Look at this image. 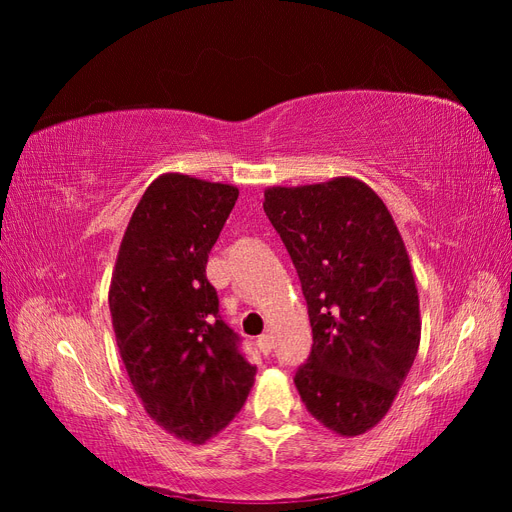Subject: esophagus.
<instances>
[{"instance_id":"esophagus-1","label":"esophagus","mask_w":512,"mask_h":512,"mask_svg":"<svg viewBox=\"0 0 512 512\" xmlns=\"http://www.w3.org/2000/svg\"><path fill=\"white\" fill-rule=\"evenodd\" d=\"M256 346H258V350H260L262 354H269V352L273 350V337H271V335H260Z\"/></svg>"}]
</instances>
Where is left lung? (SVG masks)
<instances>
[{"instance_id": "8db88e82", "label": "left lung", "mask_w": 512, "mask_h": 512, "mask_svg": "<svg viewBox=\"0 0 512 512\" xmlns=\"http://www.w3.org/2000/svg\"><path fill=\"white\" fill-rule=\"evenodd\" d=\"M262 207L299 273L312 324L297 391L318 423L361 436L391 410L421 344L404 239L382 198L354 177L273 185Z\"/></svg>"}]
</instances>
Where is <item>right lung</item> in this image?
Wrapping results in <instances>:
<instances>
[{
    "instance_id": "1",
    "label": "right lung",
    "mask_w": 512,
    "mask_h": 512,
    "mask_svg": "<svg viewBox=\"0 0 512 512\" xmlns=\"http://www.w3.org/2000/svg\"><path fill=\"white\" fill-rule=\"evenodd\" d=\"M239 190L181 173L151 181L128 222L108 288L121 361L164 431L205 444L237 416L256 367L218 316L205 269Z\"/></svg>"
}]
</instances>
